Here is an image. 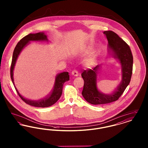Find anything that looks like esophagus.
I'll return each instance as SVG.
<instances>
[{"mask_svg":"<svg viewBox=\"0 0 148 148\" xmlns=\"http://www.w3.org/2000/svg\"><path fill=\"white\" fill-rule=\"evenodd\" d=\"M71 74H72V75H74L75 77H77V76H78V75H79L78 71L77 70H75V69H74V70L72 71Z\"/></svg>","mask_w":148,"mask_h":148,"instance_id":"obj_1","label":"esophagus"}]
</instances>
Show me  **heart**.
Instances as JSON below:
<instances>
[{
    "label": "heart",
    "instance_id": "obj_1",
    "mask_svg": "<svg viewBox=\"0 0 148 148\" xmlns=\"http://www.w3.org/2000/svg\"><path fill=\"white\" fill-rule=\"evenodd\" d=\"M92 62H93V59H89V60H88L87 61L86 64H87V65L90 66V65H91L92 64Z\"/></svg>",
    "mask_w": 148,
    "mask_h": 148
}]
</instances>
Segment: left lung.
<instances>
[{"label": "left lung", "instance_id": "left-lung-1", "mask_svg": "<svg viewBox=\"0 0 148 148\" xmlns=\"http://www.w3.org/2000/svg\"><path fill=\"white\" fill-rule=\"evenodd\" d=\"M104 34L106 36L110 47L114 52V57L117 58L121 64L122 81L112 94H104L99 92L97 85V72L99 65L92 69L84 70L82 73L84 82L82 94L88 103L93 105L108 104L118 100L129 84L133 72V57L128 44L111 30L105 31Z\"/></svg>", "mask_w": 148, "mask_h": 148}]
</instances>
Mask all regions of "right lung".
<instances>
[{"mask_svg":"<svg viewBox=\"0 0 148 148\" xmlns=\"http://www.w3.org/2000/svg\"><path fill=\"white\" fill-rule=\"evenodd\" d=\"M39 40H47V35H45L44 33H40V32L36 34H29L28 35H26L25 36L23 37L16 44L13 51L12 61L11 66H10V77L13 84H14L13 70H14V66L15 64V62L16 61V59L18 58V56L19 55L22 49L24 48L25 45H27V44L30 41H39ZM68 73H69L68 72L65 71V72L61 73L60 74H58L56 77L55 84H54L53 89L52 90L51 92L47 97L39 100L33 101V100H30L28 99L23 98L19 93L18 90L15 88V85H14V87L15 88V90L17 92L18 94L20 97V98L26 104H29L30 106H35V107H41V108L48 107L55 104L61 97L62 94L64 83L65 82L68 81L69 80V75Z\"/></svg>","mask_w":148,"mask_h":148,"instance_id":"obj_1","label":"right lung"}]
</instances>
